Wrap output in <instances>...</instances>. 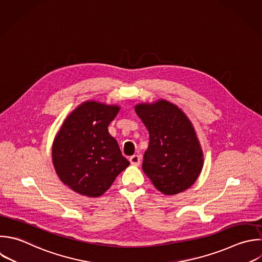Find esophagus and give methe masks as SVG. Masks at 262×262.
<instances>
[{"label": "esophagus", "instance_id": "1", "mask_svg": "<svg viewBox=\"0 0 262 262\" xmlns=\"http://www.w3.org/2000/svg\"><path fill=\"white\" fill-rule=\"evenodd\" d=\"M129 160H130V163H131L132 165H134V166H139L140 161H141V158H140V156H138V155H134V156L130 157Z\"/></svg>", "mask_w": 262, "mask_h": 262}]
</instances>
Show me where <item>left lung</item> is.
I'll return each instance as SVG.
<instances>
[{"mask_svg": "<svg viewBox=\"0 0 262 262\" xmlns=\"http://www.w3.org/2000/svg\"><path fill=\"white\" fill-rule=\"evenodd\" d=\"M135 112L149 133L143 172L164 194H176L189 188L204 165L191 122L178 106L163 99L137 104Z\"/></svg>", "mask_w": 262, "mask_h": 262, "instance_id": "1", "label": "left lung"}]
</instances>
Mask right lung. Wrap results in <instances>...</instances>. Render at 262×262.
<instances>
[{
	"label": "right lung",
	"instance_id": "obj_1",
	"mask_svg": "<svg viewBox=\"0 0 262 262\" xmlns=\"http://www.w3.org/2000/svg\"><path fill=\"white\" fill-rule=\"evenodd\" d=\"M119 111L118 105L86 101L60 127L52 161L60 180L74 191L97 198L130 165L107 129Z\"/></svg>",
	"mask_w": 262,
	"mask_h": 262
}]
</instances>
